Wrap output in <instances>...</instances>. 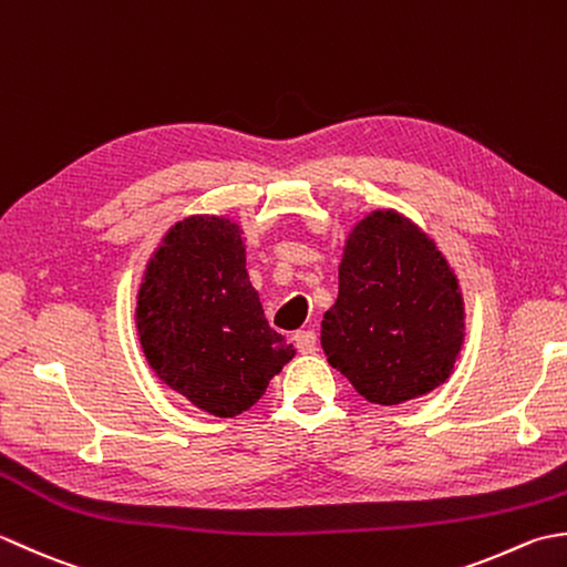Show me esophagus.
<instances>
[{
	"instance_id": "34e87169",
	"label": "esophagus",
	"mask_w": 567,
	"mask_h": 567,
	"mask_svg": "<svg viewBox=\"0 0 567 567\" xmlns=\"http://www.w3.org/2000/svg\"><path fill=\"white\" fill-rule=\"evenodd\" d=\"M293 342L300 354H310L316 352V344H318V334L313 330H298L293 334Z\"/></svg>"
}]
</instances>
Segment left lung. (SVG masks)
Listing matches in <instances>:
<instances>
[{
    "label": "left lung",
    "instance_id": "obj_1",
    "mask_svg": "<svg viewBox=\"0 0 567 567\" xmlns=\"http://www.w3.org/2000/svg\"><path fill=\"white\" fill-rule=\"evenodd\" d=\"M320 344L357 394L396 406L450 379L465 344V298L435 239L391 207L357 219Z\"/></svg>",
    "mask_w": 567,
    "mask_h": 567
}]
</instances>
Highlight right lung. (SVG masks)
I'll use <instances>...</instances> for the list:
<instances>
[{
    "label": "right lung",
    "mask_w": 567,
    "mask_h": 567,
    "mask_svg": "<svg viewBox=\"0 0 567 567\" xmlns=\"http://www.w3.org/2000/svg\"><path fill=\"white\" fill-rule=\"evenodd\" d=\"M245 241L233 217H183L161 237L136 291V338L148 367L219 419L249 411L296 357L264 318Z\"/></svg>",
    "instance_id": "add662e5"
}]
</instances>
